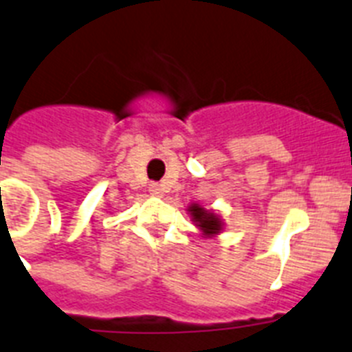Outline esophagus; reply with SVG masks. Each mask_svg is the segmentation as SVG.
<instances>
[{
    "label": "esophagus",
    "mask_w": 352,
    "mask_h": 352,
    "mask_svg": "<svg viewBox=\"0 0 352 352\" xmlns=\"http://www.w3.org/2000/svg\"><path fill=\"white\" fill-rule=\"evenodd\" d=\"M162 191H164V190H162V186L157 184V182H153V184H150V193L155 195V197H161Z\"/></svg>",
    "instance_id": "esophagus-1"
}]
</instances>
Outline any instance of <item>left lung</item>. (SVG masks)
<instances>
[{"label": "left lung", "mask_w": 352, "mask_h": 352, "mask_svg": "<svg viewBox=\"0 0 352 352\" xmlns=\"http://www.w3.org/2000/svg\"><path fill=\"white\" fill-rule=\"evenodd\" d=\"M188 211L191 212V218L193 221H197V227L202 231L204 236H214L221 231L220 217L212 211H206L199 204H191Z\"/></svg>", "instance_id": "left-lung-1"}]
</instances>
